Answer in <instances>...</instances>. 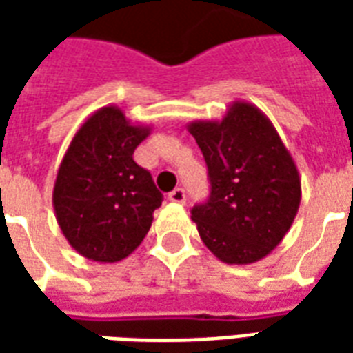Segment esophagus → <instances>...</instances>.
I'll list each match as a JSON object with an SVG mask.
<instances>
[{"instance_id": "34e87169", "label": "esophagus", "mask_w": 353, "mask_h": 353, "mask_svg": "<svg viewBox=\"0 0 353 353\" xmlns=\"http://www.w3.org/2000/svg\"><path fill=\"white\" fill-rule=\"evenodd\" d=\"M170 202H176V204H185V200H187V194H185L183 189H174V191L170 192L168 194Z\"/></svg>"}]
</instances>
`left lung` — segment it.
<instances>
[{"instance_id":"left-lung-1","label":"left lung","mask_w":353,"mask_h":353,"mask_svg":"<svg viewBox=\"0 0 353 353\" xmlns=\"http://www.w3.org/2000/svg\"><path fill=\"white\" fill-rule=\"evenodd\" d=\"M204 154L212 183L191 219L202 242L227 265H252L272 253L301 206V176L272 121L234 100L219 121L187 124Z\"/></svg>"}]
</instances>
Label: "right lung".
<instances>
[{"mask_svg":"<svg viewBox=\"0 0 353 353\" xmlns=\"http://www.w3.org/2000/svg\"><path fill=\"white\" fill-rule=\"evenodd\" d=\"M149 134L151 124L132 123L121 108L103 105L72 138L58 166L52 206L62 234L85 259L123 261L151 229L162 194L132 159Z\"/></svg>","mask_w":353,"mask_h":353,"instance_id":"1","label":"right lung"}]
</instances>
